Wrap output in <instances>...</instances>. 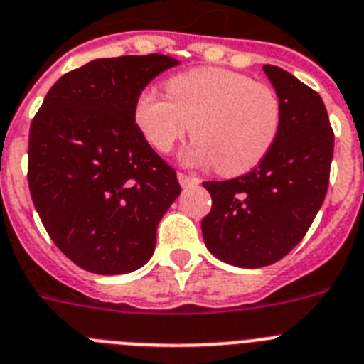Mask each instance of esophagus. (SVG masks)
Segmentation results:
<instances>
[{"instance_id": "esophagus-1", "label": "esophagus", "mask_w": 364, "mask_h": 364, "mask_svg": "<svg viewBox=\"0 0 364 364\" xmlns=\"http://www.w3.org/2000/svg\"><path fill=\"white\" fill-rule=\"evenodd\" d=\"M177 179H179V185L181 187H191V185H200V179L194 176H187V173H177Z\"/></svg>"}]
</instances>
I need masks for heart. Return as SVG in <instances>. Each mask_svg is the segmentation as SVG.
Masks as SVG:
<instances>
[{
  "mask_svg": "<svg viewBox=\"0 0 364 364\" xmlns=\"http://www.w3.org/2000/svg\"><path fill=\"white\" fill-rule=\"evenodd\" d=\"M281 100L270 85L224 68H194L166 81V96L142 90L135 124L149 146L170 154L191 129L188 166L239 176L267 157L279 135Z\"/></svg>",
  "mask_w": 364,
  "mask_h": 364,
  "instance_id": "heart-1",
  "label": "heart"
}]
</instances>
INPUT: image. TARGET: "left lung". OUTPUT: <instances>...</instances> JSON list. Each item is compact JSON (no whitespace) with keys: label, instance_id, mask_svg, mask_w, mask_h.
I'll return each mask as SVG.
<instances>
[{"label":"left lung","instance_id":"left-lung-1","mask_svg":"<svg viewBox=\"0 0 364 364\" xmlns=\"http://www.w3.org/2000/svg\"><path fill=\"white\" fill-rule=\"evenodd\" d=\"M281 100V127L252 172L205 181L213 207L201 220L216 259L261 268L283 259L304 239L328 192L333 129L322 97L283 68L262 66Z\"/></svg>","mask_w":364,"mask_h":364}]
</instances>
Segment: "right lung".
Instances as JSON below:
<instances>
[{
    "instance_id": "1",
    "label": "right lung",
    "mask_w": 364,
    "mask_h": 364,
    "mask_svg": "<svg viewBox=\"0 0 364 364\" xmlns=\"http://www.w3.org/2000/svg\"><path fill=\"white\" fill-rule=\"evenodd\" d=\"M177 64L159 53L90 60L63 75L33 118V203L57 248L83 270L118 276L154 255L159 222L181 187L133 109L146 85Z\"/></svg>"
}]
</instances>
